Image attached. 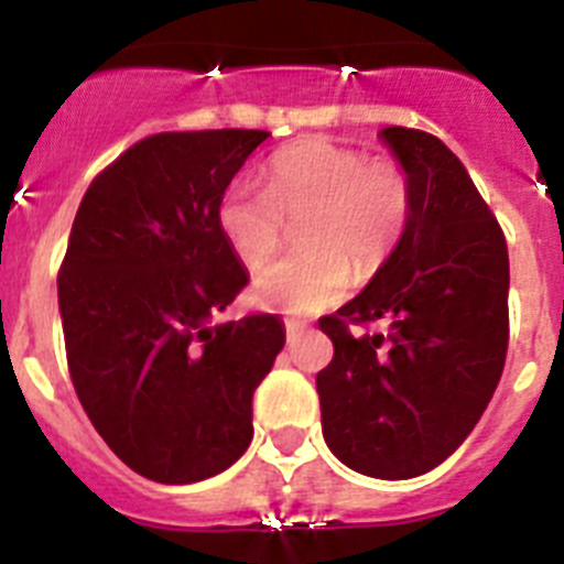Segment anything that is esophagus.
Listing matches in <instances>:
<instances>
[{"instance_id": "1", "label": "esophagus", "mask_w": 564, "mask_h": 564, "mask_svg": "<svg viewBox=\"0 0 564 564\" xmlns=\"http://www.w3.org/2000/svg\"><path fill=\"white\" fill-rule=\"evenodd\" d=\"M307 327L299 325V322H285V336H288V344H296L299 338L305 336Z\"/></svg>"}]
</instances>
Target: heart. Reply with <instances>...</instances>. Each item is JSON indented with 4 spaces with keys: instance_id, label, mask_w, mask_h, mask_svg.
<instances>
[{
    "instance_id": "b5f03b06",
    "label": "heart",
    "mask_w": 564,
    "mask_h": 564,
    "mask_svg": "<svg viewBox=\"0 0 564 564\" xmlns=\"http://www.w3.org/2000/svg\"><path fill=\"white\" fill-rule=\"evenodd\" d=\"M412 217L410 177L392 161L327 138H302L268 163L265 188L231 183L217 203V228L246 268L276 257L285 220H302L296 257L253 279L259 307L311 316L333 307L352 276L370 279L387 265Z\"/></svg>"
}]
</instances>
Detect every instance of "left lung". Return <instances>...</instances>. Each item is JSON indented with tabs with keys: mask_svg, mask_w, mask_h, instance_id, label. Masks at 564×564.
<instances>
[{
	"mask_svg": "<svg viewBox=\"0 0 564 564\" xmlns=\"http://www.w3.org/2000/svg\"><path fill=\"white\" fill-rule=\"evenodd\" d=\"M412 186V217L387 265L318 327L322 435L352 471L410 480L475 430L508 350V248L455 152L435 134L378 132ZM350 321H383L356 337Z\"/></svg>",
	"mask_w": 564,
	"mask_h": 564,
	"instance_id": "obj_1",
	"label": "left lung"
}]
</instances>
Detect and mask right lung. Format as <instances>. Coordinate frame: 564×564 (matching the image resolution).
<instances>
[{
    "label": "right lung",
    "mask_w": 564,
    "mask_h": 564,
    "mask_svg": "<svg viewBox=\"0 0 564 564\" xmlns=\"http://www.w3.org/2000/svg\"><path fill=\"white\" fill-rule=\"evenodd\" d=\"M262 129L163 132L98 174L58 273L73 387L109 449L154 482L246 455L251 398L285 347L276 316L214 322L248 285L217 203Z\"/></svg>",
    "instance_id": "add662e5"
}]
</instances>
